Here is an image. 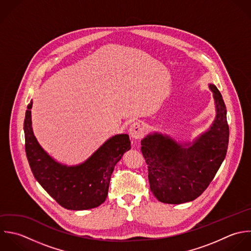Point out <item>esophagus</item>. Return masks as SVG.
Returning <instances> with one entry per match:
<instances>
[{
	"mask_svg": "<svg viewBox=\"0 0 251 251\" xmlns=\"http://www.w3.org/2000/svg\"><path fill=\"white\" fill-rule=\"evenodd\" d=\"M129 134L132 139L139 140L145 134V128L140 122H134L129 128Z\"/></svg>",
	"mask_w": 251,
	"mask_h": 251,
	"instance_id": "obj_1",
	"label": "esophagus"
}]
</instances>
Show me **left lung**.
Returning a JSON list of instances; mask_svg holds the SVG:
<instances>
[{
	"label": "left lung",
	"mask_w": 251,
	"mask_h": 251,
	"mask_svg": "<svg viewBox=\"0 0 251 251\" xmlns=\"http://www.w3.org/2000/svg\"><path fill=\"white\" fill-rule=\"evenodd\" d=\"M216 117L210 128L193 143L179 144L167 135L153 133L141 142L154 197L163 203L195 201L209 186L226 157L229 144L227 109L213 84Z\"/></svg>",
	"instance_id": "8db88e82"
}]
</instances>
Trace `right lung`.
I'll return each mask as SVG.
<instances>
[{
	"instance_id": "right-lung-1",
	"label": "right lung",
	"mask_w": 251,
	"mask_h": 251,
	"mask_svg": "<svg viewBox=\"0 0 251 251\" xmlns=\"http://www.w3.org/2000/svg\"><path fill=\"white\" fill-rule=\"evenodd\" d=\"M32 101L27 105L23 124L26 156L35 179L62 207L86 210L104 202L114 166L131 149L127 134L107 140L85 162L67 166L55 161L39 145L31 122Z\"/></svg>"
}]
</instances>
